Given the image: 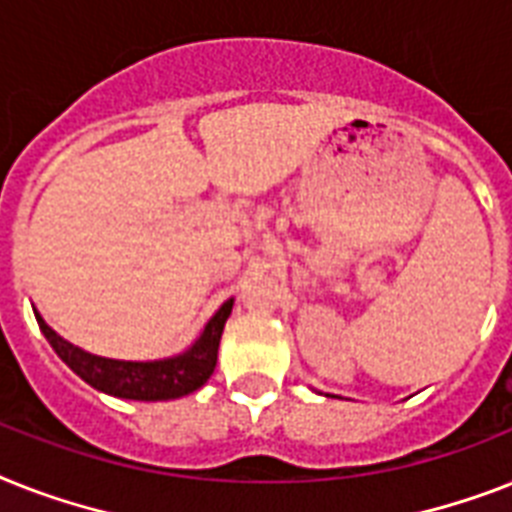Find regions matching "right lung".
<instances>
[{
    "instance_id": "1",
    "label": "right lung",
    "mask_w": 512,
    "mask_h": 512,
    "mask_svg": "<svg viewBox=\"0 0 512 512\" xmlns=\"http://www.w3.org/2000/svg\"><path fill=\"white\" fill-rule=\"evenodd\" d=\"M231 307H234V299L220 305L218 313L207 321L205 331L199 334V339L189 350L176 357H165V360H149V363L110 360V357L83 352L81 347L65 342L57 331H52L36 310L33 313H36L41 334L52 344V350L86 384L99 392L112 394V397H123V400L157 402L178 400V397L197 392L199 386L213 376L215 363H218L220 336H223V326L231 315Z\"/></svg>"
}]
</instances>
